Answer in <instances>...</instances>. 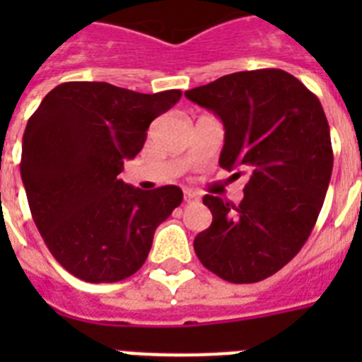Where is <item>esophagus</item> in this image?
I'll return each mask as SVG.
<instances>
[{"label": "esophagus", "instance_id": "34e87169", "mask_svg": "<svg viewBox=\"0 0 362 362\" xmlns=\"http://www.w3.org/2000/svg\"><path fill=\"white\" fill-rule=\"evenodd\" d=\"M184 201H186V203H195V201H199V195L195 192L186 189V192H184Z\"/></svg>", "mask_w": 362, "mask_h": 362}]
</instances>
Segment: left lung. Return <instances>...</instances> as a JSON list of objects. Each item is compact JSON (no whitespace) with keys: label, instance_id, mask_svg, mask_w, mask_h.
Segmentation results:
<instances>
[{"label":"left lung","instance_id":"obj_1","mask_svg":"<svg viewBox=\"0 0 362 362\" xmlns=\"http://www.w3.org/2000/svg\"><path fill=\"white\" fill-rule=\"evenodd\" d=\"M186 98L223 122L220 167L250 176L240 204L204 195L212 223L193 240L195 253L227 281L264 280L300 252L325 201L332 146L323 107L281 69L233 73Z\"/></svg>","mask_w":362,"mask_h":362}]
</instances>
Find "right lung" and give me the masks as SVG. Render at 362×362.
<instances>
[{"mask_svg": "<svg viewBox=\"0 0 362 362\" xmlns=\"http://www.w3.org/2000/svg\"><path fill=\"white\" fill-rule=\"evenodd\" d=\"M180 90L139 93L107 82H64L28 120L20 175L54 259L76 278L112 284L141 269L153 233L182 203L178 186L150 192L118 175Z\"/></svg>", "mask_w": 362, "mask_h": 362, "instance_id": "right-lung-1", "label": "right lung"}]
</instances>
